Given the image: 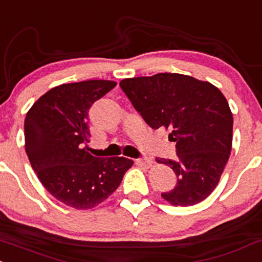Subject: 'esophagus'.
<instances>
[{
  "instance_id": "34e87169",
  "label": "esophagus",
  "mask_w": 262,
  "mask_h": 262,
  "mask_svg": "<svg viewBox=\"0 0 262 262\" xmlns=\"http://www.w3.org/2000/svg\"><path fill=\"white\" fill-rule=\"evenodd\" d=\"M151 163L153 162H151V159H149V158H142V159L137 160L138 165L143 166V168H150Z\"/></svg>"
}]
</instances>
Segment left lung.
I'll use <instances>...</instances> for the list:
<instances>
[{
    "label": "left lung",
    "mask_w": 262,
    "mask_h": 262,
    "mask_svg": "<svg viewBox=\"0 0 262 262\" xmlns=\"http://www.w3.org/2000/svg\"><path fill=\"white\" fill-rule=\"evenodd\" d=\"M120 88L149 126L165 128L177 159H159L178 178L162 196L174 206H190L211 194L232 145V114L215 85L179 73L126 78Z\"/></svg>",
    "instance_id": "8db88e82"
}]
</instances>
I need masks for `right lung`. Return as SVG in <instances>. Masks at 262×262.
Listing matches in <instances>:
<instances>
[{"label":"right lung","instance_id":"obj_1","mask_svg":"<svg viewBox=\"0 0 262 262\" xmlns=\"http://www.w3.org/2000/svg\"><path fill=\"white\" fill-rule=\"evenodd\" d=\"M117 85L83 80L50 89L28 111L25 148L42 185L66 205L92 209L113 194L133 162L87 151L89 109Z\"/></svg>","mask_w":262,"mask_h":262}]
</instances>
